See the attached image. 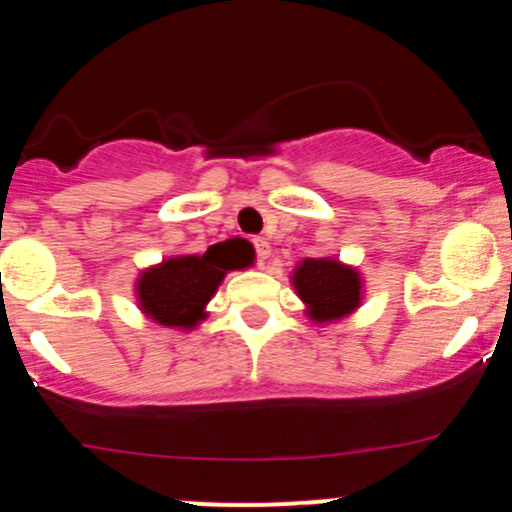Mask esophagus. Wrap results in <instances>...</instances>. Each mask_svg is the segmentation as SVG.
<instances>
[{
    "label": "esophagus",
    "instance_id": "obj_1",
    "mask_svg": "<svg viewBox=\"0 0 512 512\" xmlns=\"http://www.w3.org/2000/svg\"><path fill=\"white\" fill-rule=\"evenodd\" d=\"M252 243H255L257 260H260V262L267 260V257H269V252H272V248H269V243H267V238H255V240H252Z\"/></svg>",
    "mask_w": 512,
    "mask_h": 512
}]
</instances>
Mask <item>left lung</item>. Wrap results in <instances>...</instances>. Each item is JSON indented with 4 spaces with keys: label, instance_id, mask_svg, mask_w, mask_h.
Instances as JSON below:
<instances>
[{
    "label": "left lung",
    "instance_id": "obj_1",
    "mask_svg": "<svg viewBox=\"0 0 512 512\" xmlns=\"http://www.w3.org/2000/svg\"><path fill=\"white\" fill-rule=\"evenodd\" d=\"M291 281L298 298L305 303V313L317 325L342 320L361 305V274L334 257H308L293 269Z\"/></svg>",
    "mask_w": 512,
    "mask_h": 512
}]
</instances>
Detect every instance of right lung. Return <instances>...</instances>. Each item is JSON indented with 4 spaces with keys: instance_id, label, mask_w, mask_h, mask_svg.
<instances>
[{
    "instance_id": "right-lung-1",
    "label": "right lung",
    "mask_w": 512,
    "mask_h": 512,
    "mask_svg": "<svg viewBox=\"0 0 512 512\" xmlns=\"http://www.w3.org/2000/svg\"><path fill=\"white\" fill-rule=\"evenodd\" d=\"M250 262L252 252L240 238L211 245L204 255L168 257L139 276V310L163 327L192 330L207 317V303L223 276L248 267Z\"/></svg>"
}]
</instances>
